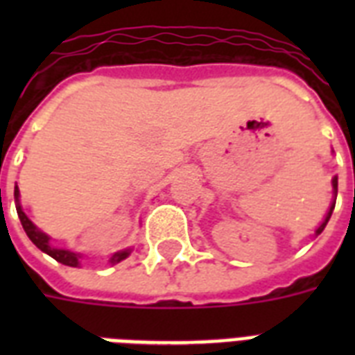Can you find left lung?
<instances>
[{
    "instance_id": "8db88e82",
    "label": "left lung",
    "mask_w": 355,
    "mask_h": 355,
    "mask_svg": "<svg viewBox=\"0 0 355 355\" xmlns=\"http://www.w3.org/2000/svg\"><path fill=\"white\" fill-rule=\"evenodd\" d=\"M331 184H334V191H336V193H337V178H334V180H331ZM334 208H336V202H331V206H330V211H328V216H326L324 223H322V225H320V227L317 228V236H319V234L322 232V230H324L326 223L330 221V217H331V211H334Z\"/></svg>"
}]
</instances>
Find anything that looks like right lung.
Returning a JSON list of instances; mask_svg holds the SVG:
<instances>
[{
	"instance_id": "right-lung-1",
	"label": "right lung",
	"mask_w": 355,
	"mask_h": 355,
	"mask_svg": "<svg viewBox=\"0 0 355 355\" xmlns=\"http://www.w3.org/2000/svg\"><path fill=\"white\" fill-rule=\"evenodd\" d=\"M18 197H19V191H18V186L14 188V199H16V211H18V217L19 221H21V227H24L25 234L29 236V239L33 243H35L36 247L40 248L42 252L49 254L51 258H55L58 261V263L62 265H69V267H77L79 265V254L75 252H69V250H64V248H53L51 245H49V236H46L44 232H40L38 228L33 225V223L29 221V217L25 216L24 210H21V206H19L18 202ZM130 254V248H127V250H121V252H116L110 258V263H118V261H121V259H125Z\"/></svg>"
}]
</instances>
